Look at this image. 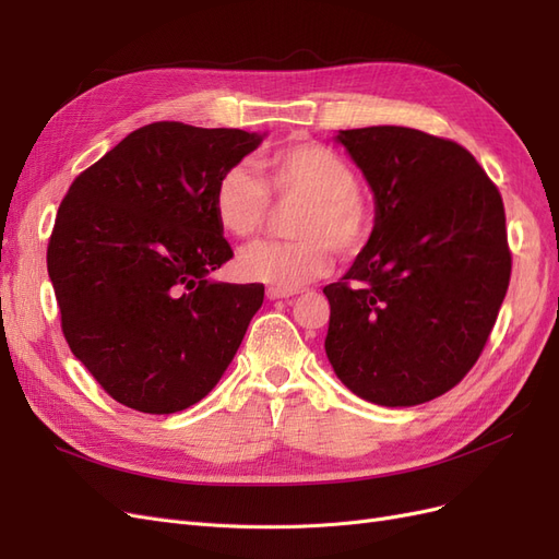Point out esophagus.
Wrapping results in <instances>:
<instances>
[{
    "label": "esophagus",
    "mask_w": 559,
    "mask_h": 559,
    "mask_svg": "<svg viewBox=\"0 0 559 559\" xmlns=\"http://www.w3.org/2000/svg\"><path fill=\"white\" fill-rule=\"evenodd\" d=\"M265 296H267L270 300H280V298H292L294 292H282V289H275V286H267Z\"/></svg>",
    "instance_id": "esophagus-1"
}]
</instances>
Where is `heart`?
Returning <instances> with one entry per match:
<instances>
[{
	"label": "heart",
	"instance_id": "heart-1",
	"mask_svg": "<svg viewBox=\"0 0 559 559\" xmlns=\"http://www.w3.org/2000/svg\"><path fill=\"white\" fill-rule=\"evenodd\" d=\"M257 169L238 163L216 179L212 212L218 228L245 240L263 228L270 195L300 200V205L289 222L292 240L257 242L240 253L235 270L242 280L296 292L326 273L331 251L349 259L366 247L373 207L357 191V175L337 151L294 138L263 154Z\"/></svg>",
	"mask_w": 559,
	"mask_h": 559
}]
</instances>
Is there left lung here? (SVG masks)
<instances>
[{
	"mask_svg": "<svg viewBox=\"0 0 559 559\" xmlns=\"http://www.w3.org/2000/svg\"><path fill=\"white\" fill-rule=\"evenodd\" d=\"M376 195V226L331 306L326 357L354 394L441 396L478 361L511 282L503 200L452 140L401 126L335 134Z\"/></svg>",
	"mask_w": 559,
	"mask_h": 559,
	"instance_id": "8db88e82",
	"label": "left lung"
}]
</instances>
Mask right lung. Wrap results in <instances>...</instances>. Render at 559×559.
I'll return each mask as SVG.
<instances>
[{
    "instance_id": "1",
    "label": "right lung",
    "mask_w": 559,
    "mask_h": 559,
    "mask_svg": "<svg viewBox=\"0 0 559 559\" xmlns=\"http://www.w3.org/2000/svg\"><path fill=\"white\" fill-rule=\"evenodd\" d=\"M261 142L238 128L148 123L60 202L46 263L64 341L132 411L170 415L205 399L261 308L263 284L207 277L233 259L214 183Z\"/></svg>"
}]
</instances>
